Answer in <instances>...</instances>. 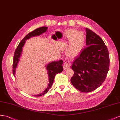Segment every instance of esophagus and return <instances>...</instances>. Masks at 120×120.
I'll return each mask as SVG.
<instances>
[{
	"instance_id": "obj_1",
	"label": "esophagus",
	"mask_w": 120,
	"mask_h": 120,
	"mask_svg": "<svg viewBox=\"0 0 120 120\" xmlns=\"http://www.w3.org/2000/svg\"><path fill=\"white\" fill-rule=\"evenodd\" d=\"M71 66V64L68 62H65L63 65V68L64 70H67Z\"/></svg>"
}]
</instances>
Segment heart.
I'll return each instance as SVG.
<instances>
[{"mask_svg": "<svg viewBox=\"0 0 120 120\" xmlns=\"http://www.w3.org/2000/svg\"><path fill=\"white\" fill-rule=\"evenodd\" d=\"M85 35L83 32L76 30H69L64 33V38L61 43L64 46H68L66 53L68 56L75 58L79 55L85 43Z\"/></svg>", "mask_w": 120, "mask_h": 120, "instance_id": "1", "label": "heart"}]
</instances>
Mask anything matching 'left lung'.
Wrapping results in <instances>:
<instances>
[{"label": "left lung", "instance_id": "8db88e82", "mask_svg": "<svg viewBox=\"0 0 120 120\" xmlns=\"http://www.w3.org/2000/svg\"><path fill=\"white\" fill-rule=\"evenodd\" d=\"M85 30L86 47L72 64L74 74L70 81L78 90L89 92L100 87L105 80L109 57L107 47L101 38L88 28Z\"/></svg>", "mask_w": 120, "mask_h": 120}]
</instances>
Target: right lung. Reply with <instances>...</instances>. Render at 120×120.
Segmentation results:
<instances>
[{
  "label": "right lung",
  "instance_id": "obj_1",
  "mask_svg": "<svg viewBox=\"0 0 120 120\" xmlns=\"http://www.w3.org/2000/svg\"><path fill=\"white\" fill-rule=\"evenodd\" d=\"M48 28L46 26H42L41 28H39L34 30L33 32L29 33L28 35H26L25 37L21 41V42L19 43L18 46L17 47L16 49L15 52L14 57H13V70H12V73L13 75H15V70L18 66V64L19 61V58L20 55L22 54V47L25 45L26 41L28 39H29L31 37H35L37 36H39L43 33L46 32ZM63 61L62 60H60L59 61H53V62H51L47 64L46 66V69L48 70V74L49 76V83L48 85V87L45 89L42 93H41L39 94L35 95L34 96L35 97H40L42 95L46 94L47 92L49 91L50 88L52 85L53 83V81L54 80V78L55 75L58 74V73H60L61 72L63 71Z\"/></svg>",
  "mask_w": 120,
  "mask_h": 120
}]
</instances>
